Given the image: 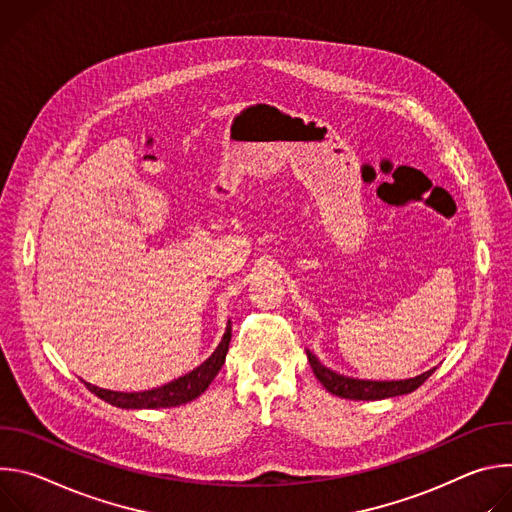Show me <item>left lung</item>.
Masks as SVG:
<instances>
[{
    "label": "left lung",
    "instance_id": "left-lung-1",
    "mask_svg": "<svg viewBox=\"0 0 512 512\" xmlns=\"http://www.w3.org/2000/svg\"><path fill=\"white\" fill-rule=\"evenodd\" d=\"M306 354L316 379L324 385V389L336 397L352 399V401H377V399H389V397L413 393L435 371L433 367L427 373H421L411 379H401V381H369V379H354V377L340 375L324 367V364L316 358V354H312L310 350H306Z\"/></svg>",
    "mask_w": 512,
    "mask_h": 512
}]
</instances>
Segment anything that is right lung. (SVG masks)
<instances>
[{
  "instance_id": "obj_1",
  "label": "right lung",
  "mask_w": 512,
  "mask_h": 512,
  "mask_svg": "<svg viewBox=\"0 0 512 512\" xmlns=\"http://www.w3.org/2000/svg\"><path fill=\"white\" fill-rule=\"evenodd\" d=\"M229 342H231V320L227 322V330L223 334V340L218 342L214 352L202 362L198 367L180 379H174L172 383H166L162 387L150 389V391H137V393H123V391H109L95 387L85 381L87 389L95 393L99 399L121 407V409H160V407H178L188 401H194L200 397L212 379L221 371L225 364L227 352H229Z\"/></svg>"
}]
</instances>
